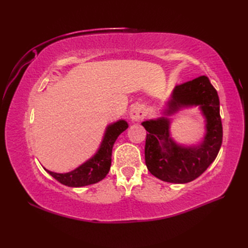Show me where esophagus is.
<instances>
[{"mask_svg":"<svg viewBox=\"0 0 248 248\" xmlns=\"http://www.w3.org/2000/svg\"><path fill=\"white\" fill-rule=\"evenodd\" d=\"M146 116V111L145 108L141 106H134L130 109V118L133 120V121H139V120H141Z\"/></svg>","mask_w":248,"mask_h":248,"instance_id":"obj_1","label":"esophagus"}]
</instances>
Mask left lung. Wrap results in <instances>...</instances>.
<instances>
[{"label":"left lung","instance_id":"obj_1","mask_svg":"<svg viewBox=\"0 0 248 248\" xmlns=\"http://www.w3.org/2000/svg\"><path fill=\"white\" fill-rule=\"evenodd\" d=\"M193 104H201L207 118V134L199 147L184 148L170 141L168 119L142 123L148 131L145 145L146 166L152 175L162 181L170 183L192 181L208 169L219 152L222 144L219 97L205 76L178 85L169 102L168 112L172 114L181 107Z\"/></svg>","mask_w":248,"mask_h":248}]
</instances>
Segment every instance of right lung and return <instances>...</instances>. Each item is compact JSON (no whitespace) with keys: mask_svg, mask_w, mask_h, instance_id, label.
I'll use <instances>...</instances> for the list:
<instances>
[{"mask_svg":"<svg viewBox=\"0 0 248 248\" xmlns=\"http://www.w3.org/2000/svg\"><path fill=\"white\" fill-rule=\"evenodd\" d=\"M127 127L128 124L123 120L110 125L104 136L98 153L79 168L66 174H58L49 170L47 172L60 183L70 187H81L101 181L103 178H106L110 169L112 146L120 134L127 129Z\"/></svg>","mask_w":248,"mask_h":248,"instance_id":"obj_1","label":"right lung"}]
</instances>
